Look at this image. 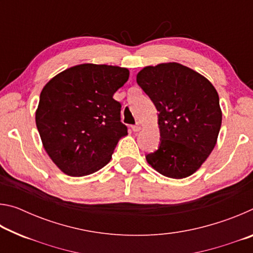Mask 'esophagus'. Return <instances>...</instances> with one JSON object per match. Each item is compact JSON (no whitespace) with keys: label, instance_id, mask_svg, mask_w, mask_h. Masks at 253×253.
I'll use <instances>...</instances> for the list:
<instances>
[{"label":"esophagus","instance_id":"1","mask_svg":"<svg viewBox=\"0 0 253 253\" xmlns=\"http://www.w3.org/2000/svg\"><path fill=\"white\" fill-rule=\"evenodd\" d=\"M142 124H136V125H134V126H132L131 128H132V130H134V131H139L140 129H142Z\"/></svg>","mask_w":253,"mask_h":253}]
</instances>
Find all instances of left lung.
I'll use <instances>...</instances> for the list:
<instances>
[{"mask_svg":"<svg viewBox=\"0 0 253 253\" xmlns=\"http://www.w3.org/2000/svg\"><path fill=\"white\" fill-rule=\"evenodd\" d=\"M137 84L160 113L161 144L146 155L147 163L166 177L190 176L216 144L222 123L217 91L205 77L177 62L143 68Z\"/></svg>","mask_w":253,"mask_h":253,"instance_id":"left-lung-1","label":"left lung"}]
</instances>
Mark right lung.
<instances>
[{
  "instance_id": "obj_1",
  "label": "right lung",
  "mask_w": 253,
  "mask_h": 253,
  "mask_svg": "<svg viewBox=\"0 0 253 253\" xmlns=\"http://www.w3.org/2000/svg\"><path fill=\"white\" fill-rule=\"evenodd\" d=\"M129 78L127 68L83 63L54 76L40 93L36 124L46 154L69 176L106 166L127 127L114 93Z\"/></svg>"
}]
</instances>
